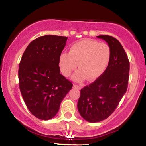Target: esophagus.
<instances>
[{"label": "esophagus", "mask_w": 146, "mask_h": 146, "mask_svg": "<svg viewBox=\"0 0 146 146\" xmlns=\"http://www.w3.org/2000/svg\"><path fill=\"white\" fill-rule=\"evenodd\" d=\"M73 88H75V89H81V87L80 86H79V85H75V84L73 85Z\"/></svg>", "instance_id": "1"}]
</instances>
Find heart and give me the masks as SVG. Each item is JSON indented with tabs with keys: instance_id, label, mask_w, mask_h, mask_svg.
I'll list each match as a JSON object with an SVG mask.
<instances>
[{
	"instance_id": "obj_1",
	"label": "heart",
	"mask_w": 146,
	"mask_h": 146,
	"mask_svg": "<svg viewBox=\"0 0 146 146\" xmlns=\"http://www.w3.org/2000/svg\"><path fill=\"white\" fill-rule=\"evenodd\" d=\"M111 57V50L106 42L92 39H83L72 44L69 53H62L59 58L61 73L69 76L76 69L73 79L82 82L87 79L94 81L102 76L108 68Z\"/></svg>"
}]
</instances>
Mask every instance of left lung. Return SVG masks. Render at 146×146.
<instances>
[{"mask_svg": "<svg viewBox=\"0 0 146 146\" xmlns=\"http://www.w3.org/2000/svg\"><path fill=\"white\" fill-rule=\"evenodd\" d=\"M97 37L110 46L111 57L104 74L81 89L77 108L91 123L103 121L113 113L127 91L129 73V59L119 40L109 35Z\"/></svg>", "mask_w": 146, "mask_h": 146, "instance_id": "obj_1", "label": "left lung"}]
</instances>
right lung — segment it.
Returning <instances> with one entry per match:
<instances>
[{
  "label": "right lung",
  "mask_w": 146,
  "mask_h": 146,
  "mask_svg": "<svg viewBox=\"0 0 146 146\" xmlns=\"http://www.w3.org/2000/svg\"><path fill=\"white\" fill-rule=\"evenodd\" d=\"M67 37L48 35L29 44L21 58L19 81L23 98L36 117H55L73 83L60 73L59 58Z\"/></svg>",
  "instance_id": "right-lung-1"
}]
</instances>
